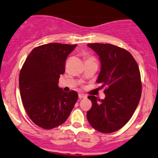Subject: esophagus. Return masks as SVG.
<instances>
[{"mask_svg": "<svg viewBox=\"0 0 158 158\" xmlns=\"http://www.w3.org/2000/svg\"><path fill=\"white\" fill-rule=\"evenodd\" d=\"M79 98L80 99L86 98H87V96H86L85 94H79Z\"/></svg>", "mask_w": 158, "mask_h": 158, "instance_id": "34e87169", "label": "esophagus"}]
</instances>
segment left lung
I'll list each match as a JSON object with an SVG mask.
<instances>
[{
	"label": "left lung",
	"instance_id": "obj_1",
	"mask_svg": "<svg viewBox=\"0 0 158 158\" xmlns=\"http://www.w3.org/2000/svg\"><path fill=\"white\" fill-rule=\"evenodd\" d=\"M101 64L97 82L106 87L103 100L88 96L92 102L87 118L91 127L110 133L124 127L131 118L142 94L139 69L133 55L124 48L109 43H88Z\"/></svg>",
	"mask_w": 158,
	"mask_h": 158
}]
</instances>
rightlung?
<instances>
[{
    "label": "right lung",
    "instance_id": "1",
    "mask_svg": "<svg viewBox=\"0 0 158 158\" xmlns=\"http://www.w3.org/2000/svg\"><path fill=\"white\" fill-rule=\"evenodd\" d=\"M77 45L52 43L34 48L19 73V89L24 108L31 121L49 130L63 124L78 100L75 91L58 87L64 73L67 56Z\"/></svg>",
    "mask_w": 158,
    "mask_h": 158
}]
</instances>
